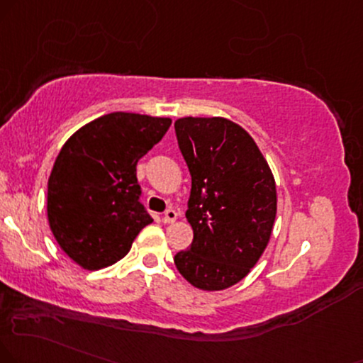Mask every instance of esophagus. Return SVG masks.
Returning <instances> with one entry per match:
<instances>
[{"label": "esophagus", "instance_id": "obj_1", "mask_svg": "<svg viewBox=\"0 0 363 363\" xmlns=\"http://www.w3.org/2000/svg\"><path fill=\"white\" fill-rule=\"evenodd\" d=\"M177 217H178V213L174 212L173 208H168L167 212L163 213V222H164V223H172V222L177 220Z\"/></svg>", "mask_w": 363, "mask_h": 363}]
</instances>
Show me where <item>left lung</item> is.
Listing matches in <instances>:
<instances>
[{"label": "left lung", "mask_w": 363, "mask_h": 363, "mask_svg": "<svg viewBox=\"0 0 363 363\" xmlns=\"http://www.w3.org/2000/svg\"><path fill=\"white\" fill-rule=\"evenodd\" d=\"M191 190L194 242L174 256L180 274L203 291L244 279L262 256L276 218V183L249 133L225 118L174 121Z\"/></svg>", "instance_id": "left-lung-1"}]
</instances>
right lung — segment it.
<instances>
[{
    "mask_svg": "<svg viewBox=\"0 0 363 363\" xmlns=\"http://www.w3.org/2000/svg\"><path fill=\"white\" fill-rule=\"evenodd\" d=\"M169 124V118L111 113L62 146L48 178L47 216L58 245L84 269L118 262L153 222L140 202L136 164Z\"/></svg>",
    "mask_w": 363,
    "mask_h": 363,
    "instance_id": "add662e5",
    "label": "right lung"
}]
</instances>
